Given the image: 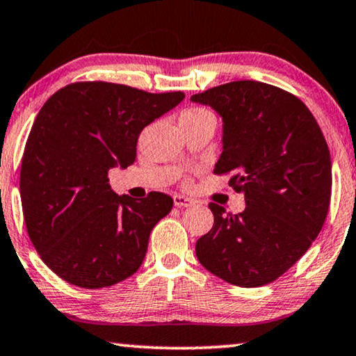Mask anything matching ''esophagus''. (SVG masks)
<instances>
[{"label": "esophagus", "mask_w": 356, "mask_h": 356, "mask_svg": "<svg viewBox=\"0 0 356 356\" xmlns=\"http://www.w3.org/2000/svg\"><path fill=\"white\" fill-rule=\"evenodd\" d=\"M173 204L175 207H191V205H194V200L189 199V197H184V195H173Z\"/></svg>", "instance_id": "1"}]
</instances>
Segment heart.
Listing matches in <instances>:
<instances>
[{
    "label": "heart",
    "instance_id": "1",
    "mask_svg": "<svg viewBox=\"0 0 356 356\" xmlns=\"http://www.w3.org/2000/svg\"><path fill=\"white\" fill-rule=\"evenodd\" d=\"M204 117H213V115L212 112L204 109V107H193V109L184 111L179 120H199V118H204Z\"/></svg>",
    "mask_w": 356,
    "mask_h": 356
}]
</instances>
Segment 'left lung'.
<instances>
[{
	"label": "left lung",
	"mask_w": 356,
	"mask_h": 356,
	"mask_svg": "<svg viewBox=\"0 0 356 356\" xmlns=\"http://www.w3.org/2000/svg\"><path fill=\"white\" fill-rule=\"evenodd\" d=\"M191 101L223 118L213 173L231 175L245 199L239 215L209 204L215 221L195 255L229 284H270L310 249L327 216L332 168L321 128L297 96L261 81H231Z\"/></svg>",
	"instance_id": "8db88e82"
}]
</instances>
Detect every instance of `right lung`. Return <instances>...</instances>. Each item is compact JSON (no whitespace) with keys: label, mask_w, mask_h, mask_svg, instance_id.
Segmentation results:
<instances>
[{"label":"right lung","mask_w":356,"mask_h":356,"mask_svg":"<svg viewBox=\"0 0 356 356\" xmlns=\"http://www.w3.org/2000/svg\"><path fill=\"white\" fill-rule=\"evenodd\" d=\"M184 99L107 81H76L56 91L35 118L20 167L29 238L59 277L83 289L135 275L149 234L173 199L117 195L111 168L135 163L144 127Z\"/></svg>","instance_id":"add662e5"}]
</instances>
